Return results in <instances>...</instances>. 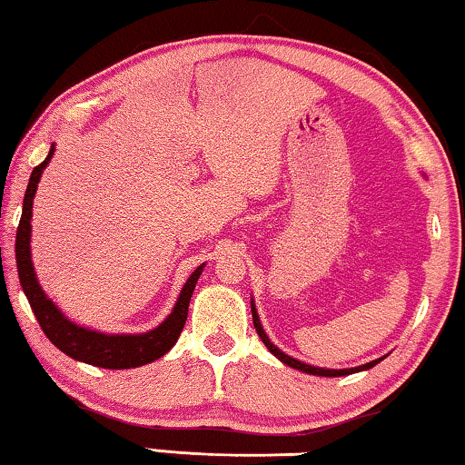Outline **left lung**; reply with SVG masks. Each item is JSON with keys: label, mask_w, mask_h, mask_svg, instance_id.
<instances>
[{"label": "left lung", "mask_w": 465, "mask_h": 465, "mask_svg": "<svg viewBox=\"0 0 465 465\" xmlns=\"http://www.w3.org/2000/svg\"><path fill=\"white\" fill-rule=\"evenodd\" d=\"M252 323H254V328H256V334L261 336V341L265 342L267 349L272 351L273 355H275L277 359H280V361H283V363L290 365V367H294V370H301V371H304V373H313V376H328V378H336V376H349V373H355V371H361V370H370V367H373L376 363H380V359H376V361L365 363V365H361V367H352V370H323V367H313V365L301 363V361H296V359L288 357L286 352H282V351L277 349V346H275L272 341H269V336H267L265 331H262V328H261V320H259V315H256L254 302H252Z\"/></svg>", "instance_id": "left-lung-1"}]
</instances>
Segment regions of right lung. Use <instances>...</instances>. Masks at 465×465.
I'll return each mask as SVG.
<instances>
[{
	"instance_id": "add662e5",
	"label": "right lung",
	"mask_w": 465,
	"mask_h": 465,
	"mask_svg": "<svg viewBox=\"0 0 465 465\" xmlns=\"http://www.w3.org/2000/svg\"><path fill=\"white\" fill-rule=\"evenodd\" d=\"M54 154V145L50 154L41 164H37L31 173L29 185H26L25 203H23V217H20L18 232H16V265H18V277L23 283V290L29 299V304L33 309L35 317L44 330V334L58 346L62 352H66L68 357L77 359V361L95 365V367H106V370H129V367H140L145 363L156 361L158 357H163L164 352L173 349V344L177 342L179 334H182L185 320H188V307L190 299L196 288V282L203 267H198L196 272L190 275V280L185 282L182 288V294L175 302L173 313L158 325L156 330L148 331V334H121V336H110L100 334V331H92L81 328V325L73 323L60 313L58 307L47 299L44 290L37 283V277L33 272L31 262V213H33V196L37 190L39 177L44 173L45 164L50 163Z\"/></svg>"
}]
</instances>
